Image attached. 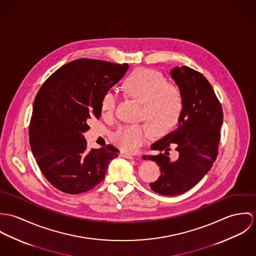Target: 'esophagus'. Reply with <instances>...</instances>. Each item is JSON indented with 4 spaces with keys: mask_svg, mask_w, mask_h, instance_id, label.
<instances>
[{
    "mask_svg": "<svg viewBox=\"0 0 256 256\" xmlns=\"http://www.w3.org/2000/svg\"><path fill=\"white\" fill-rule=\"evenodd\" d=\"M120 157H124V158H126V159H134V157H132V155H130V154L120 153Z\"/></svg>",
    "mask_w": 256,
    "mask_h": 256,
    "instance_id": "obj_1",
    "label": "esophagus"
}]
</instances>
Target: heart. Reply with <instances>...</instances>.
<instances>
[{
    "label": "heart",
    "mask_w": 256,
    "mask_h": 256,
    "mask_svg": "<svg viewBox=\"0 0 256 256\" xmlns=\"http://www.w3.org/2000/svg\"><path fill=\"white\" fill-rule=\"evenodd\" d=\"M122 88L128 97L142 104L140 118L148 124H124L116 130L112 140L122 152L136 153L150 140L151 130L156 136H164L178 124L184 109L182 92L168 84L160 72L136 68L126 76ZM114 106V94L106 91L100 101L101 116L106 120L112 118Z\"/></svg>",
    "instance_id": "heart-1"
}]
</instances>
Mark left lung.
Wrapping results in <instances>:
<instances>
[{
	"label": "left lung",
	"instance_id": "8db88e82",
	"mask_svg": "<svg viewBox=\"0 0 256 256\" xmlns=\"http://www.w3.org/2000/svg\"><path fill=\"white\" fill-rule=\"evenodd\" d=\"M182 92L184 109L178 128L161 140L152 144L158 155H144L143 159L155 161L161 170L150 188L162 196L182 194L194 188L215 162L223 124V109L213 88L205 76L186 66L170 72ZM179 154L176 162L170 151Z\"/></svg>",
	"mask_w": 256,
	"mask_h": 256
}]
</instances>
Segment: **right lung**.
Masks as SVG:
<instances>
[{
    "label": "right lung",
    "mask_w": 256,
    "mask_h": 256,
    "mask_svg": "<svg viewBox=\"0 0 256 256\" xmlns=\"http://www.w3.org/2000/svg\"><path fill=\"white\" fill-rule=\"evenodd\" d=\"M128 64L78 58L57 70L40 87L29 124V143L47 180L78 194L100 184L118 156L113 145L87 150L84 132L99 118L102 95L128 70Z\"/></svg>",
    "instance_id": "add662e5"
}]
</instances>
